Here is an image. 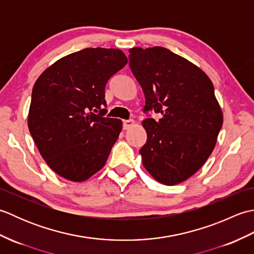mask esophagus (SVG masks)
Masks as SVG:
<instances>
[{
  "label": "esophagus",
  "instance_id": "34e87169",
  "mask_svg": "<svg viewBox=\"0 0 254 254\" xmlns=\"http://www.w3.org/2000/svg\"><path fill=\"white\" fill-rule=\"evenodd\" d=\"M134 124H135V122H134V120H132V119H130V120H124L123 121V128L124 130H127V128L134 127Z\"/></svg>",
  "mask_w": 254,
  "mask_h": 254
}]
</instances>
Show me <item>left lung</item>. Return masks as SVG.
Segmentation results:
<instances>
[{"label":"left lung","instance_id":"left-lung-1","mask_svg":"<svg viewBox=\"0 0 254 254\" xmlns=\"http://www.w3.org/2000/svg\"><path fill=\"white\" fill-rule=\"evenodd\" d=\"M130 67L145 95L143 127L147 141L142 163L166 186L186 181L212 154L223 126V112L212 80L201 68L163 47L132 48Z\"/></svg>","mask_w":254,"mask_h":254}]
</instances>
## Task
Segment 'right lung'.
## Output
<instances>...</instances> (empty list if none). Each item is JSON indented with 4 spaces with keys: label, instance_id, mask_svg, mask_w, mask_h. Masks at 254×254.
<instances>
[{
    "label": "right lung",
    "instance_id": "add662e5",
    "mask_svg": "<svg viewBox=\"0 0 254 254\" xmlns=\"http://www.w3.org/2000/svg\"><path fill=\"white\" fill-rule=\"evenodd\" d=\"M127 63L119 49L86 48L64 57L34 85L28 127L50 168L74 182L87 180L105 166L122 130L105 118V87Z\"/></svg>",
    "mask_w": 254,
    "mask_h": 254
}]
</instances>
